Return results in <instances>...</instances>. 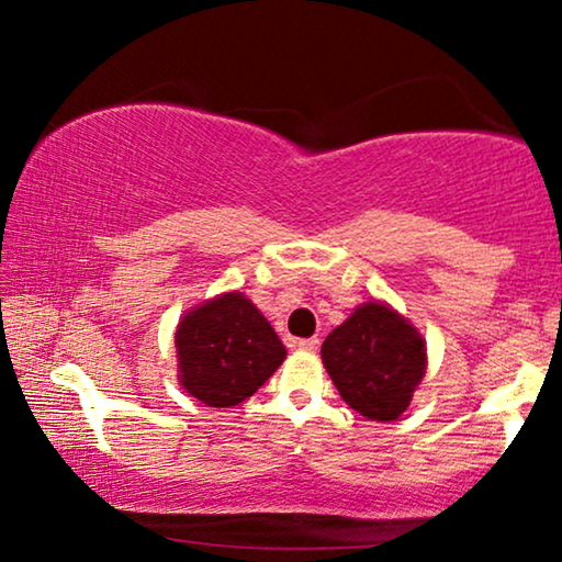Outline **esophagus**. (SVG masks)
<instances>
[{"instance_id":"1","label":"esophagus","mask_w":562,"mask_h":562,"mask_svg":"<svg viewBox=\"0 0 562 562\" xmlns=\"http://www.w3.org/2000/svg\"><path fill=\"white\" fill-rule=\"evenodd\" d=\"M296 345L302 350H317L319 348V337H304V340H296Z\"/></svg>"}]
</instances>
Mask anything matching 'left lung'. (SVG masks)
I'll list each match as a JSON object with an SVG mask.
<instances>
[{
	"instance_id": "1",
	"label": "left lung",
	"mask_w": 562,
	"mask_h": 562,
	"mask_svg": "<svg viewBox=\"0 0 562 562\" xmlns=\"http://www.w3.org/2000/svg\"><path fill=\"white\" fill-rule=\"evenodd\" d=\"M322 363L350 409L391 422L409 406L427 350L409 322L386 304L368 302L327 335Z\"/></svg>"
}]
</instances>
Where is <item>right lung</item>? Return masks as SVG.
I'll return each instance as SVG.
<instances>
[{
	"label": "right lung",
	"mask_w": 562,
	"mask_h": 562,
	"mask_svg": "<svg viewBox=\"0 0 562 562\" xmlns=\"http://www.w3.org/2000/svg\"><path fill=\"white\" fill-rule=\"evenodd\" d=\"M179 379L206 406H235L256 394L286 358L268 319L229 291L196 306L176 329Z\"/></svg>",
	"instance_id": "add662e5"
}]
</instances>
